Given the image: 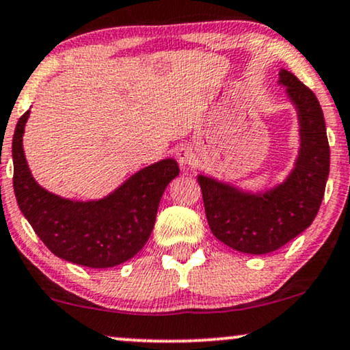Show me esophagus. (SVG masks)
<instances>
[{"label":"esophagus","mask_w":350,"mask_h":350,"mask_svg":"<svg viewBox=\"0 0 350 350\" xmlns=\"http://www.w3.org/2000/svg\"><path fill=\"white\" fill-rule=\"evenodd\" d=\"M176 159L182 165H191L195 162V152L189 146H182L178 150H176Z\"/></svg>","instance_id":"34e87169"}]
</instances>
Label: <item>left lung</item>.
I'll use <instances>...</instances> for the list:
<instances>
[{
    "mask_svg": "<svg viewBox=\"0 0 350 350\" xmlns=\"http://www.w3.org/2000/svg\"><path fill=\"white\" fill-rule=\"evenodd\" d=\"M279 83L287 88L300 123L299 159L286 182L253 195L209 176H198L211 232L241 253L275 252L312 226L329 175V144L320 102L292 72L280 70Z\"/></svg>",
    "mask_w": 350,
    "mask_h": 350,
    "instance_id": "1",
    "label": "left lung"
}]
</instances>
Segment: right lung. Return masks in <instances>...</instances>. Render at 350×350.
<instances>
[{
	"label": "right lung",
	"instance_id": "add662e5",
	"mask_svg": "<svg viewBox=\"0 0 350 350\" xmlns=\"http://www.w3.org/2000/svg\"><path fill=\"white\" fill-rule=\"evenodd\" d=\"M29 113L21 116L12 137V187L38 239L62 260L94 269L131 260L149 240L163 191L180 174L178 163L165 159L142 168L103 200H64L43 189L30 174L23 149Z\"/></svg>",
	"mask_w": 350,
	"mask_h": 350
}]
</instances>
